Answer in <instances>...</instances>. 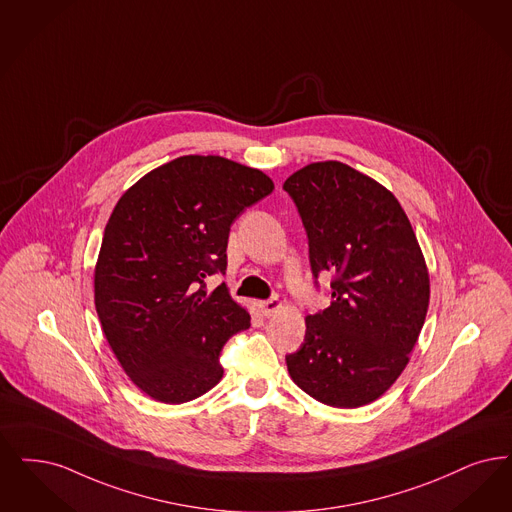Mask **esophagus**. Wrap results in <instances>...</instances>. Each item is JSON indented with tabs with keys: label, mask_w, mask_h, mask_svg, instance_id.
Listing matches in <instances>:
<instances>
[{
	"label": "esophagus",
	"mask_w": 512,
	"mask_h": 512,
	"mask_svg": "<svg viewBox=\"0 0 512 512\" xmlns=\"http://www.w3.org/2000/svg\"><path fill=\"white\" fill-rule=\"evenodd\" d=\"M259 308L265 316H274L280 308H282V301L280 299H266V301H259Z\"/></svg>",
	"instance_id": "esophagus-1"
}]
</instances>
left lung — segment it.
<instances>
[{
	"mask_svg": "<svg viewBox=\"0 0 512 512\" xmlns=\"http://www.w3.org/2000/svg\"><path fill=\"white\" fill-rule=\"evenodd\" d=\"M284 190L307 230L314 278L333 274L331 305L305 318V343L287 354V371L322 404L366 406L406 369L425 324L423 251L394 194L350 165H305Z\"/></svg>",
	"mask_w": 512,
	"mask_h": 512,
	"instance_id": "obj_1",
	"label": "left lung"
}]
</instances>
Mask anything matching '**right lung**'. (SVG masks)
I'll return each instance as SVG.
<instances>
[{
  "label": "right lung",
  "mask_w": 512,
  "mask_h": 512,
  "mask_svg": "<svg viewBox=\"0 0 512 512\" xmlns=\"http://www.w3.org/2000/svg\"><path fill=\"white\" fill-rule=\"evenodd\" d=\"M274 190L259 169L221 156H181L146 173L114 207L95 265V308L129 379L164 404L213 389L226 341L249 312L225 284L236 217Z\"/></svg>",
  "instance_id": "1"
}]
</instances>
